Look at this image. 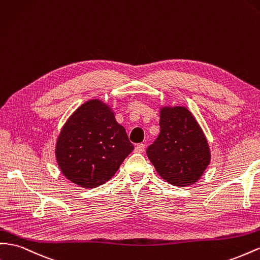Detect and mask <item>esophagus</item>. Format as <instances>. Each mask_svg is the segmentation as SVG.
<instances>
[{
	"mask_svg": "<svg viewBox=\"0 0 260 260\" xmlns=\"http://www.w3.org/2000/svg\"><path fill=\"white\" fill-rule=\"evenodd\" d=\"M144 149H145V145L144 144H138L136 147H135V152L136 153H143L144 152Z\"/></svg>",
	"mask_w": 260,
	"mask_h": 260,
	"instance_id": "34e87169",
	"label": "esophagus"
}]
</instances>
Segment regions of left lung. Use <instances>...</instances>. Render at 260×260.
I'll use <instances>...</instances> for the list:
<instances>
[{"label":"left lung","instance_id":"left-lung-1","mask_svg":"<svg viewBox=\"0 0 260 260\" xmlns=\"http://www.w3.org/2000/svg\"><path fill=\"white\" fill-rule=\"evenodd\" d=\"M159 135L146 150L147 157L168 184L185 187L197 182L211 160L207 138L186 107H162Z\"/></svg>","mask_w":260,"mask_h":260}]
</instances>
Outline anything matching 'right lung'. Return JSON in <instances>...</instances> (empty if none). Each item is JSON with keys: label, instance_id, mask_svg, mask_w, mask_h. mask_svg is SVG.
Instances as JSON below:
<instances>
[{"label": "right lung", "instance_id": "obj_1", "mask_svg": "<svg viewBox=\"0 0 260 260\" xmlns=\"http://www.w3.org/2000/svg\"><path fill=\"white\" fill-rule=\"evenodd\" d=\"M135 149L107 104L90 100L70 116L55 145L62 174L83 188L108 181Z\"/></svg>", "mask_w": 260, "mask_h": 260}]
</instances>
